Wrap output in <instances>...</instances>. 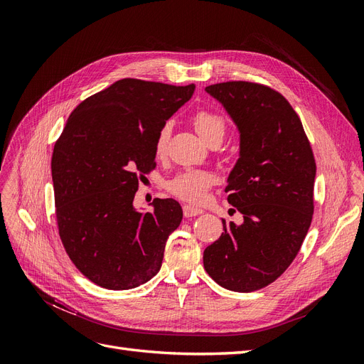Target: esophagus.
I'll use <instances>...</instances> for the list:
<instances>
[{
	"label": "esophagus",
	"mask_w": 364,
	"mask_h": 364,
	"mask_svg": "<svg viewBox=\"0 0 364 364\" xmlns=\"http://www.w3.org/2000/svg\"><path fill=\"white\" fill-rule=\"evenodd\" d=\"M203 213L202 208H197L193 205H183V215L185 217H196Z\"/></svg>",
	"instance_id": "obj_1"
}]
</instances>
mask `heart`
Segmentation results:
<instances>
[{
  "label": "heart",
  "mask_w": 364,
  "mask_h": 364,
  "mask_svg": "<svg viewBox=\"0 0 364 364\" xmlns=\"http://www.w3.org/2000/svg\"><path fill=\"white\" fill-rule=\"evenodd\" d=\"M191 123L196 129L199 136L208 142V144H213V142H222L223 138L226 136V121L225 118L214 112V111H208V109H200L191 117ZM171 134V126L170 124H164L155 139V156L156 158H164L167 155V149H168V139ZM214 183V176L205 171V170H190V171H183L179 173L178 176H174L173 179L167 182V190L176 196L179 199L190 202V203H199L202 202L208 190L211 188V185Z\"/></svg>",
  "instance_id": "obj_1"
}]
</instances>
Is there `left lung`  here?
<instances>
[{
  "label": "left lung",
  "instance_id": "obj_1",
  "mask_svg": "<svg viewBox=\"0 0 364 364\" xmlns=\"http://www.w3.org/2000/svg\"><path fill=\"white\" fill-rule=\"evenodd\" d=\"M205 91L240 132V158L225 191L243 223L222 220L225 232L205 249L203 266L223 289L255 291L278 279L304 243L314 211L316 161L301 118L278 91L252 82Z\"/></svg>",
  "mask_w": 364,
  "mask_h": 364
}]
</instances>
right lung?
<instances>
[{"instance_id":"right-lung-1","label":"right lung","mask_w":364,"mask_h":364,"mask_svg":"<svg viewBox=\"0 0 364 364\" xmlns=\"http://www.w3.org/2000/svg\"><path fill=\"white\" fill-rule=\"evenodd\" d=\"M194 87L121 79L77 106L54 144L62 245L74 266L103 289H135L162 266L182 208L173 199H155L151 213H141L134 199L139 181L156 167L159 129Z\"/></svg>"}]
</instances>
